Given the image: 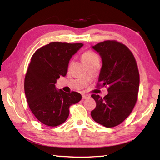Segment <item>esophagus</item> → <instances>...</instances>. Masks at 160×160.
<instances>
[{"instance_id": "34e87169", "label": "esophagus", "mask_w": 160, "mask_h": 160, "mask_svg": "<svg viewBox=\"0 0 160 160\" xmlns=\"http://www.w3.org/2000/svg\"><path fill=\"white\" fill-rule=\"evenodd\" d=\"M82 99H88V98H89V97H90V95H89V94H82Z\"/></svg>"}]
</instances>
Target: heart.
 Instances as JSON below:
<instances>
[{"label": "heart", "mask_w": 160, "mask_h": 160, "mask_svg": "<svg viewBox=\"0 0 160 160\" xmlns=\"http://www.w3.org/2000/svg\"><path fill=\"white\" fill-rule=\"evenodd\" d=\"M96 59H99V56L97 55L95 53L92 52V51H88L84 53L82 56V60L83 63H87V62H90L92 61L96 60Z\"/></svg>", "instance_id": "1"}]
</instances>
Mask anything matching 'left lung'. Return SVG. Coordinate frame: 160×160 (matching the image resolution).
Instances as JSON below:
<instances>
[{
  "mask_svg": "<svg viewBox=\"0 0 160 160\" xmlns=\"http://www.w3.org/2000/svg\"><path fill=\"white\" fill-rule=\"evenodd\" d=\"M102 58L98 82L108 87L104 98L92 94L96 107L91 112L94 121L107 128L121 123L131 114L137 101L140 75L133 55L125 45L104 41L92 47Z\"/></svg>",
  "mask_w": 160,
  "mask_h": 160,
  "instance_id": "obj_1",
  "label": "left lung"
}]
</instances>
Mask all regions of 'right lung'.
Returning a JSON list of instances; mask_svg holds the SVG:
<instances>
[{
	"label": "right lung",
	"mask_w": 160,
	"mask_h": 160,
	"mask_svg": "<svg viewBox=\"0 0 160 160\" xmlns=\"http://www.w3.org/2000/svg\"><path fill=\"white\" fill-rule=\"evenodd\" d=\"M82 46L51 42L32 56L25 78V93L32 112L45 125L53 127L64 123L70 105L82 99L76 92L57 90L55 84L61 75L66 76L70 58Z\"/></svg>",
	"instance_id": "obj_1"
}]
</instances>
